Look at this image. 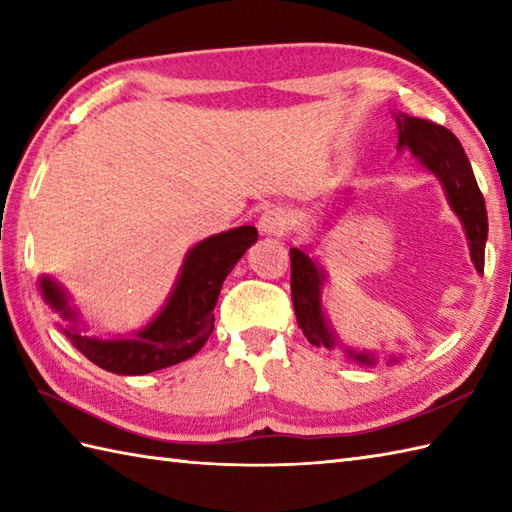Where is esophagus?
<instances>
[{
    "label": "esophagus",
    "instance_id": "obj_1",
    "mask_svg": "<svg viewBox=\"0 0 512 512\" xmlns=\"http://www.w3.org/2000/svg\"><path fill=\"white\" fill-rule=\"evenodd\" d=\"M290 224V211L284 206H270L259 217V231L262 235H281Z\"/></svg>",
    "mask_w": 512,
    "mask_h": 512
}]
</instances>
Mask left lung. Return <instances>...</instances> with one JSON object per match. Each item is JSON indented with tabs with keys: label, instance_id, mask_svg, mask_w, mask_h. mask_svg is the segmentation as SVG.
Listing matches in <instances>:
<instances>
[{
	"label": "left lung",
	"instance_id": "1",
	"mask_svg": "<svg viewBox=\"0 0 512 512\" xmlns=\"http://www.w3.org/2000/svg\"><path fill=\"white\" fill-rule=\"evenodd\" d=\"M394 116L398 125V151L409 149L418 165L440 180L451 211L460 217V222L464 226V235L469 239V250L475 270L484 275L488 215L484 195L480 187H477L471 162L466 158L460 140L455 138L447 127L424 121V118H413L409 114ZM310 248L312 246L290 248V290L299 328L314 347H328V350H334L336 345H341L347 361L374 367L380 358L376 352L356 350V347L343 345L336 339L332 325L323 310V288L325 281H328V273H325L319 259L310 255ZM385 358L387 365H394L402 356L389 354Z\"/></svg>",
	"mask_w": 512,
	"mask_h": 512
}]
</instances>
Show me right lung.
I'll use <instances>...</instances> for the list:
<instances>
[{
  "mask_svg": "<svg viewBox=\"0 0 512 512\" xmlns=\"http://www.w3.org/2000/svg\"><path fill=\"white\" fill-rule=\"evenodd\" d=\"M255 242V226H237L189 248L165 306L147 325L125 336L99 339L85 334L68 292L52 277L41 275L39 290L43 301L63 321H70L68 328H59L85 358L118 376H143L187 361L202 350L213 332V310L224 279Z\"/></svg>",
  "mask_w": 512,
  "mask_h": 512,
  "instance_id": "obj_1",
  "label": "right lung"
}]
</instances>
